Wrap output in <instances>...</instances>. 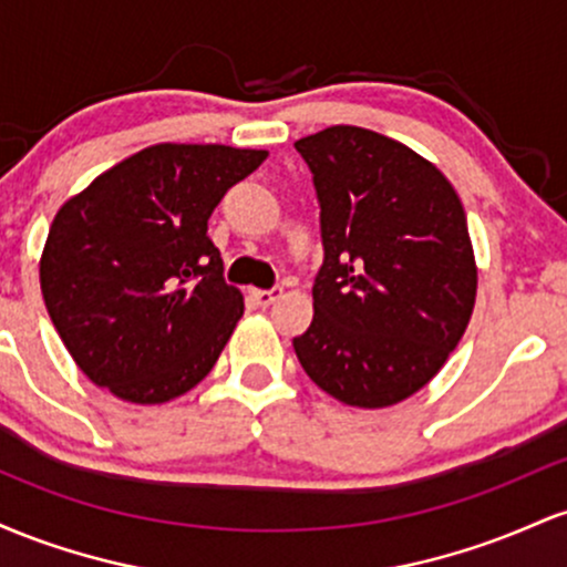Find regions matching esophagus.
Instances as JSON below:
<instances>
[{"label":"esophagus","mask_w":567,"mask_h":567,"mask_svg":"<svg viewBox=\"0 0 567 567\" xmlns=\"http://www.w3.org/2000/svg\"><path fill=\"white\" fill-rule=\"evenodd\" d=\"M282 296V288H269V290H252V301L258 306H271L277 298Z\"/></svg>","instance_id":"obj_1"}]
</instances>
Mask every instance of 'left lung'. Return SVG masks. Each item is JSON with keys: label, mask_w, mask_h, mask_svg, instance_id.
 Returning a JSON list of instances; mask_svg holds the SVG:
<instances>
[{"label": "left lung", "mask_w": 567, "mask_h": 567, "mask_svg": "<svg viewBox=\"0 0 567 567\" xmlns=\"http://www.w3.org/2000/svg\"><path fill=\"white\" fill-rule=\"evenodd\" d=\"M320 199L315 320L292 338L311 381L354 408L424 389L470 324L477 266L466 213L432 162L365 127L296 141Z\"/></svg>", "instance_id": "8db88e82"}]
</instances>
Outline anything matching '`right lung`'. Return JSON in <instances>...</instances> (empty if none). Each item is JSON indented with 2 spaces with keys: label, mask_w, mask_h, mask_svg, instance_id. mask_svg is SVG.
Listing matches in <instances>:
<instances>
[{
  "label": "right lung",
  "mask_w": 567,
  "mask_h": 567,
  "mask_svg": "<svg viewBox=\"0 0 567 567\" xmlns=\"http://www.w3.org/2000/svg\"><path fill=\"white\" fill-rule=\"evenodd\" d=\"M266 159L258 148L157 143L58 210L39 261L44 306L95 386L135 405L210 373L245 303L207 218Z\"/></svg>",
  "instance_id": "right-lung-1"
}]
</instances>
